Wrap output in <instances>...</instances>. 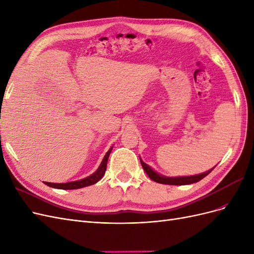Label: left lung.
Segmentation results:
<instances>
[{
    "instance_id": "obj_1",
    "label": "left lung",
    "mask_w": 254,
    "mask_h": 254,
    "mask_svg": "<svg viewBox=\"0 0 254 254\" xmlns=\"http://www.w3.org/2000/svg\"><path fill=\"white\" fill-rule=\"evenodd\" d=\"M141 164L144 168V171L146 172V174L148 175V177L151 180L156 181L158 183H162V184H171V186H184V184H190V183L198 182L199 180L204 178L207 174H210V172H212V170H213L212 168L211 171L206 172L204 174H201V175H197V176L179 177V178H168V177H163V176L157 174L156 172H153L147 164H145L143 162V161H141Z\"/></svg>"
}]
</instances>
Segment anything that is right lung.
<instances>
[{"mask_svg":"<svg viewBox=\"0 0 254 254\" xmlns=\"http://www.w3.org/2000/svg\"><path fill=\"white\" fill-rule=\"evenodd\" d=\"M110 150L106 153L105 158L103 159L101 165L97 168V171L92 174L91 176H89L88 178H84L82 180L79 181H75V182H68V183H47L48 186H52V187H56L58 189H63V190H72V189H80V188H84L88 186H92V184L96 183L97 181L101 180L103 178V176L105 175L106 168H107V161H108L109 155H110Z\"/></svg>","mask_w":254,"mask_h":254,"instance_id":"add662e5","label":"right lung"}]
</instances>
